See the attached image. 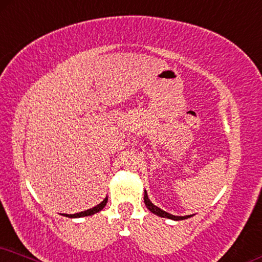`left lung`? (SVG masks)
Returning a JSON list of instances; mask_svg holds the SVG:
<instances>
[{
	"mask_svg": "<svg viewBox=\"0 0 262 262\" xmlns=\"http://www.w3.org/2000/svg\"><path fill=\"white\" fill-rule=\"evenodd\" d=\"M144 203H145V206H147V208L150 210L151 213H154L159 216H162V218H168V219H172V220H184V219L190 218V216H192V215L177 216V215H172V214L165 212V210H162L161 208H159V207L152 205V203L150 202V200L148 199V195H147V192H145V191H144Z\"/></svg>",
	"mask_w": 262,
	"mask_h": 262,
	"instance_id": "1",
	"label": "left lung"
}]
</instances>
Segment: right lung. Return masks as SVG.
Listing matches in <instances>:
<instances>
[{
    "label": "right lung",
    "instance_id": "obj_1",
    "mask_svg": "<svg viewBox=\"0 0 262 262\" xmlns=\"http://www.w3.org/2000/svg\"><path fill=\"white\" fill-rule=\"evenodd\" d=\"M108 201V198H106L102 201L100 205H97L96 207H93V208L88 209V210H84V212H80V213H76V214H66V216H69V218H80V216H88V215H93V214L100 212L101 209L104 208V206H106V203ZM64 215V214H63Z\"/></svg>",
    "mask_w": 262,
    "mask_h": 262
}]
</instances>
